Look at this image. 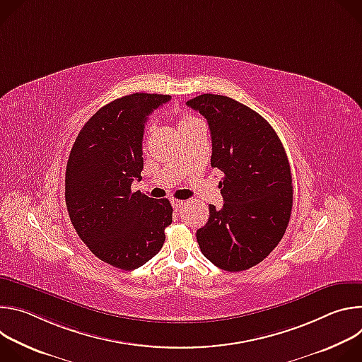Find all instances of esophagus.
<instances>
[{"instance_id":"34e87169","label":"esophagus","mask_w":362,"mask_h":362,"mask_svg":"<svg viewBox=\"0 0 362 362\" xmlns=\"http://www.w3.org/2000/svg\"><path fill=\"white\" fill-rule=\"evenodd\" d=\"M172 204H173V208H175L176 211H179V209H182L183 206H185V202H183V200H177V199H173V200H172Z\"/></svg>"}]
</instances>
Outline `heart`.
<instances>
[{
    "instance_id": "heart-1",
    "label": "heart",
    "mask_w": 362,
    "mask_h": 362,
    "mask_svg": "<svg viewBox=\"0 0 362 362\" xmlns=\"http://www.w3.org/2000/svg\"><path fill=\"white\" fill-rule=\"evenodd\" d=\"M199 123L200 122L197 119H194L192 116H187V115H183V116H179V119H177V129L182 133V132H185V130H187V129H190V127H193Z\"/></svg>"
}]
</instances>
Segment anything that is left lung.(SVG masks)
I'll list each match as a JSON object with an SVG mask.
<instances>
[{
	"mask_svg": "<svg viewBox=\"0 0 362 362\" xmlns=\"http://www.w3.org/2000/svg\"><path fill=\"white\" fill-rule=\"evenodd\" d=\"M186 105L208 120L212 168L223 206L209 204V219L196 232L202 253L228 272L246 271L281 242L292 211V176L272 126L255 110L221 94H200Z\"/></svg>",
	"mask_w": 362,
	"mask_h": 362,
	"instance_id": "1",
	"label": "left lung"
}]
</instances>
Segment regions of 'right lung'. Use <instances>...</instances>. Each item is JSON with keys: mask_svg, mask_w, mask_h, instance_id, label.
<instances>
[{"mask_svg": "<svg viewBox=\"0 0 362 362\" xmlns=\"http://www.w3.org/2000/svg\"><path fill=\"white\" fill-rule=\"evenodd\" d=\"M166 94L134 93L93 115L80 130L66 169L70 221L87 247L115 268L132 271L156 255L172 223L168 199L132 192L143 170V133L147 116Z\"/></svg>", "mask_w": 362, "mask_h": 362, "instance_id": "add662e5", "label": "right lung"}]
</instances>
